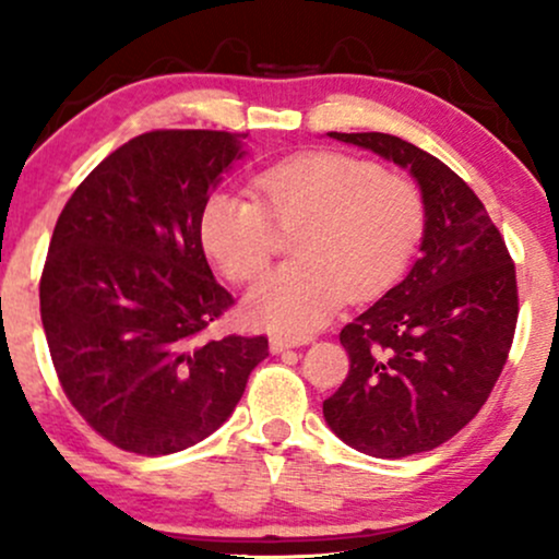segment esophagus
I'll list each match as a JSON object with an SVG mask.
<instances>
[{"label": "esophagus", "instance_id": "obj_1", "mask_svg": "<svg viewBox=\"0 0 559 559\" xmlns=\"http://www.w3.org/2000/svg\"><path fill=\"white\" fill-rule=\"evenodd\" d=\"M310 342L312 336H281V333H275V336H271V352L273 355H281V352L294 349V346H305Z\"/></svg>", "mask_w": 559, "mask_h": 559}]
</instances>
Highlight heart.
Listing matches in <instances>:
<instances>
[{
  "mask_svg": "<svg viewBox=\"0 0 559 559\" xmlns=\"http://www.w3.org/2000/svg\"><path fill=\"white\" fill-rule=\"evenodd\" d=\"M254 189L260 203L239 191L210 194L199 236L228 278L247 281L271 258L272 223L299 228L297 262L265 273L243 297V316L273 331H316L346 294H381L409 265L426 230L418 186L342 152L288 157L262 170Z\"/></svg>",
  "mask_w": 559,
  "mask_h": 559,
  "instance_id": "heart-1",
  "label": "heart"
}]
</instances>
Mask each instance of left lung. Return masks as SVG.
<instances>
[{
	"mask_svg": "<svg viewBox=\"0 0 559 559\" xmlns=\"http://www.w3.org/2000/svg\"><path fill=\"white\" fill-rule=\"evenodd\" d=\"M409 170L426 199L420 258L346 323L349 376L323 402L344 444L381 460L428 452L467 426L502 373L518 323L515 265L457 173L391 133H329Z\"/></svg>",
	"mask_w": 559,
	"mask_h": 559,
	"instance_id": "left-lung-1",
	"label": "left lung"
}]
</instances>
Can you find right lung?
<instances>
[{
  "instance_id": "add662e5",
  "label": "right lung",
  "mask_w": 559,
  "mask_h": 559,
  "mask_svg": "<svg viewBox=\"0 0 559 559\" xmlns=\"http://www.w3.org/2000/svg\"><path fill=\"white\" fill-rule=\"evenodd\" d=\"M247 157L226 131H152L88 173L57 217L38 299L49 352L83 420L126 452L173 454L230 418L267 338H207L230 294L199 213Z\"/></svg>"
}]
</instances>
